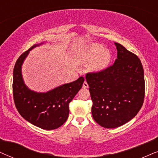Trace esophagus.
Listing matches in <instances>:
<instances>
[{
	"mask_svg": "<svg viewBox=\"0 0 158 158\" xmlns=\"http://www.w3.org/2000/svg\"><path fill=\"white\" fill-rule=\"evenodd\" d=\"M83 87L84 88H88V84H87V82L86 81H84V83H83Z\"/></svg>",
	"mask_w": 158,
	"mask_h": 158,
	"instance_id": "1",
	"label": "esophagus"
}]
</instances>
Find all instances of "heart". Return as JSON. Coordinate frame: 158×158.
<instances>
[{
	"label": "heart",
	"instance_id": "obj_1",
	"mask_svg": "<svg viewBox=\"0 0 158 158\" xmlns=\"http://www.w3.org/2000/svg\"><path fill=\"white\" fill-rule=\"evenodd\" d=\"M110 58V51L105 49L103 46L92 43L79 50L77 61L79 64L90 65L89 69L91 71H99L108 66Z\"/></svg>",
	"mask_w": 158,
	"mask_h": 158
}]
</instances>
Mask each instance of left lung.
<instances>
[{
  "label": "left lung",
  "instance_id": "8db88e82",
  "mask_svg": "<svg viewBox=\"0 0 158 158\" xmlns=\"http://www.w3.org/2000/svg\"><path fill=\"white\" fill-rule=\"evenodd\" d=\"M117 59L99 72L88 73L86 80L92 100V115L101 127H121L136 116L144 99V69L139 58L115 43Z\"/></svg>",
  "mask_w": 158,
  "mask_h": 158
}]
</instances>
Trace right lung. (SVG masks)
Segmentation results:
<instances>
[{"mask_svg":"<svg viewBox=\"0 0 158 158\" xmlns=\"http://www.w3.org/2000/svg\"><path fill=\"white\" fill-rule=\"evenodd\" d=\"M34 45L21 55L14 69L13 96L16 108L20 115L31 124L45 130L59 128L66 121L69 114V103L82 87L84 77L71 83L64 84L47 92L29 89L23 80L22 66Z\"/></svg>","mask_w":158,"mask_h":158,"instance_id":"add662e5","label":"right lung"}]
</instances>
